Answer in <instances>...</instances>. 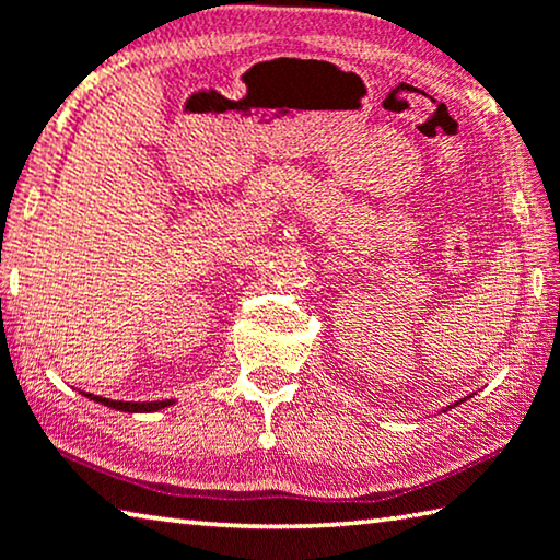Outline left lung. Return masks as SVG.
<instances>
[{
    "label": "left lung",
    "instance_id": "1",
    "mask_svg": "<svg viewBox=\"0 0 560 560\" xmlns=\"http://www.w3.org/2000/svg\"><path fill=\"white\" fill-rule=\"evenodd\" d=\"M456 404H458V401H456ZM448 408H454V406H448Z\"/></svg>",
    "mask_w": 560,
    "mask_h": 560
}]
</instances>
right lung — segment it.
<instances>
[{
    "label": "right lung",
    "instance_id": "1",
    "mask_svg": "<svg viewBox=\"0 0 560 560\" xmlns=\"http://www.w3.org/2000/svg\"><path fill=\"white\" fill-rule=\"evenodd\" d=\"M84 396L92 398V401H96V404L117 408V411H124V413H152V411H159V408H166L174 404V401H141V404L139 401H112V398L94 396V394H84Z\"/></svg>",
    "mask_w": 560,
    "mask_h": 560
}]
</instances>
